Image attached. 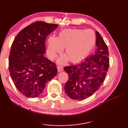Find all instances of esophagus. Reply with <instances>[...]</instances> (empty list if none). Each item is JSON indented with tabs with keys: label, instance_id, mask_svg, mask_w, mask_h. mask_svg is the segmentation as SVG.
Segmentation results:
<instances>
[{
	"label": "esophagus",
	"instance_id": "34e87169",
	"mask_svg": "<svg viewBox=\"0 0 128 128\" xmlns=\"http://www.w3.org/2000/svg\"><path fill=\"white\" fill-rule=\"evenodd\" d=\"M57 68H58V72H62V71L63 70V67H62V66H58V67H57Z\"/></svg>",
	"mask_w": 128,
	"mask_h": 128
}]
</instances>
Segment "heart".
<instances>
[{
    "mask_svg": "<svg viewBox=\"0 0 128 128\" xmlns=\"http://www.w3.org/2000/svg\"><path fill=\"white\" fill-rule=\"evenodd\" d=\"M95 36L91 30L66 29L62 30L57 38L51 36L48 40V54L54 58L65 48V56L59 60L64 62L68 60L78 62L88 56L94 46Z\"/></svg>",
    "mask_w": 128,
    "mask_h": 128,
    "instance_id": "1",
    "label": "heart"
}]
</instances>
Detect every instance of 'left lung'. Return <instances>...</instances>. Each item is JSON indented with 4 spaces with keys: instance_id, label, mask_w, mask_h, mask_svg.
Masks as SVG:
<instances>
[{
    "instance_id": "8db88e82",
    "label": "left lung",
    "mask_w": 128,
    "mask_h": 128,
    "mask_svg": "<svg viewBox=\"0 0 128 128\" xmlns=\"http://www.w3.org/2000/svg\"><path fill=\"white\" fill-rule=\"evenodd\" d=\"M96 51L84 62L64 67L69 78L65 85L66 94L71 99L83 100L98 90L105 80L110 66L107 44L96 32Z\"/></svg>"
}]
</instances>
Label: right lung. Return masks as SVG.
I'll return each instance as SVG.
<instances>
[{"instance_id":"1","label":"right lung","mask_w":128,"mask_h":128,"mask_svg":"<svg viewBox=\"0 0 128 128\" xmlns=\"http://www.w3.org/2000/svg\"><path fill=\"white\" fill-rule=\"evenodd\" d=\"M58 24L36 21L18 33L12 44L9 70L21 94L36 98L43 92L47 82L57 74L55 63L47 59L45 40Z\"/></svg>"}]
</instances>
